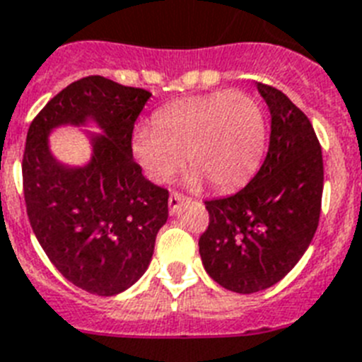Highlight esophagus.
I'll list each match as a JSON object with an SVG mask.
<instances>
[{
	"mask_svg": "<svg viewBox=\"0 0 362 362\" xmlns=\"http://www.w3.org/2000/svg\"><path fill=\"white\" fill-rule=\"evenodd\" d=\"M186 200V197L180 195V193H171V195H169V209H171V214H176L178 208H180Z\"/></svg>",
	"mask_w": 362,
	"mask_h": 362,
	"instance_id": "1",
	"label": "esophagus"
}]
</instances>
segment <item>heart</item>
I'll return each instance as SVG.
<instances>
[{"mask_svg":"<svg viewBox=\"0 0 362 362\" xmlns=\"http://www.w3.org/2000/svg\"><path fill=\"white\" fill-rule=\"evenodd\" d=\"M267 141L265 114L254 97L217 92L187 97L154 112L153 127H138L132 153L145 175L163 184L184 165L189 187L217 191L241 186L259 165Z\"/></svg>","mask_w":362,"mask_h":362,"instance_id":"b5f03b06","label":"heart"}]
</instances>
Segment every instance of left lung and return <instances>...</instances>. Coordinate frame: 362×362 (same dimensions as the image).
<instances>
[{
	"label": "left lung",
	"instance_id": "8db88e82",
	"mask_svg": "<svg viewBox=\"0 0 362 362\" xmlns=\"http://www.w3.org/2000/svg\"><path fill=\"white\" fill-rule=\"evenodd\" d=\"M270 110V141L257 175L235 195L206 202L199 239L206 272L224 289L252 294L289 274L317 232L324 163L308 115L279 90L257 83Z\"/></svg>",
	"mask_w": 362,
	"mask_h": 362
}]
</instances>
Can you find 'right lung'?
Instances as JSON below:
<instances>
[{"instance_id": "1", "label": "right lung", "mask_w": 362, "mask_h": 362, "mask_svg": "<svg viewBox=\"0 0 362 362\" xmlns=\"http://www.w3.org/2000/svg\"><path fill=\"white\" fill-rule=\"evenodd\" d=\"M153 95L90 75L66 86L33 119L21 163L27 215L36 239L64 278L97 296L127 291L145 274L169 193L141 175L132 130ZM93 156L66 166L50 153L59 126H87Z\"/></svg>"}]
</instances>
